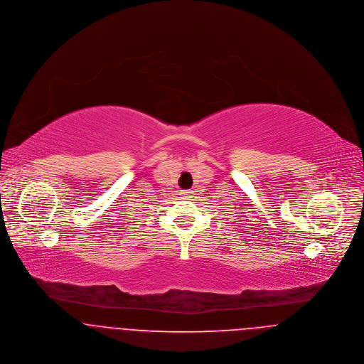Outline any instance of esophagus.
Listing matches in <instances>:
<instances>
[{
	"label": "esophagus",
	"mask_w": 364,
	"mask_h": 364,
	"mask_svg": "<svg viewBox=\"0 0 364 364\" xmlns=\"http://www.w3.org/2000/svg\"><path fill=\"white\" fill-rule=\"evenodd\" d=\"M192 191H179V195L183 196V198H191L192 196Z\"/></svg>",
	"instance_id": "obj_1"
}]
</instances>
